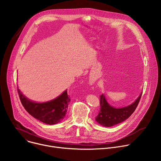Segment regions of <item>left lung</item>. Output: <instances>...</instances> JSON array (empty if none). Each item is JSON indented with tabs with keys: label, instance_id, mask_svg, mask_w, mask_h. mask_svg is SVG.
<instances>
[{
	"label": "left lung",
	"instance_id": "left-lung-1",
	"mask_svg": "<svg viewBox=\"0 0 161 161\" xmlns=\"http://www.w3.org/2000/svg\"><path fill=\"white\" fill-rule=\"evenodd\" d=\"M142 92L131 104L120 108L111 106L107 102L104 95L100 96V111L96 120L104 127H111L127 119L134 113L138 104Z\"/></svg>",
	"mask_w": 161,
	"mask_h": 161
}]
</instances>
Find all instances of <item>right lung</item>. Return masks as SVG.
Wrapping results in <instances>:
<instances>
[{
	"mask_svg": "<svg viewBox=\"0 0 161 161\" xmlns=\"http://www.w3.org/2000/svg\"><path fill=\"white\" fill-rule=\"evenodd\" d=\"M21 103L26 111L37 120L49 125L62 121L66 114L68 104L71 101L67 90L57 98L45 103H35L28 99L18 88Z\"/></svg>",
	"mask_w": 161,
	"mask_h": 161,
	"instance_id": "right-lung-1",
	"label": "right lung"
}]
</instances>
